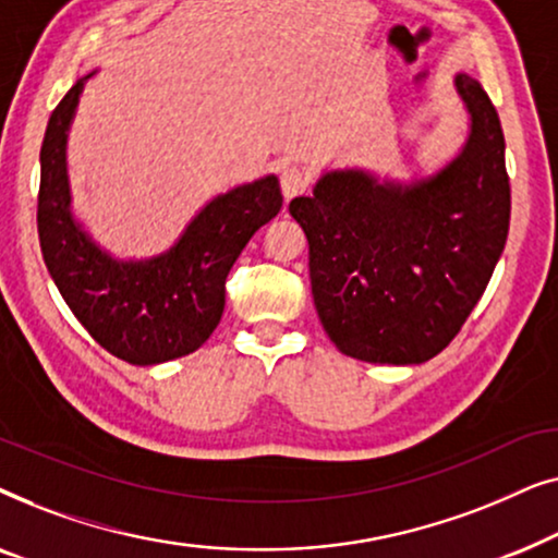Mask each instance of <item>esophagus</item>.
<instances>
[{"label":"esophagus","instance_id":"obj_1","mask_svg":"<svg viewBox=\"0 0 558 558\" xmlns=\"http://www.w3.org/2000/svg\"><path fill=\"white\" fill-rule=\"evenodd\" d=\"M279 182H281V193H284L287 201L302 195L304 187H307V178H304L296 167H284V170L279 172Z\"/></svg>","mask_w":558,"mask_h":558}]
</instances>
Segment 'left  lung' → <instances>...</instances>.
Instances as JSON below:
<instances>
[{"mask_svg":"<svg viewBox=\"0 0 558 558\" xmlns=\"http://www.w3.org/2000/svg\"><path fill=\"white\" fill-rule=\"evenodd\" d=\"M460 157L411 185L361 170L327 172L289 213L310 243L325 332L365 363L409 365L441 353L475 310L506 248L510 182L498 111L468 73Z\"/></svg>","mask_w":558,"mask_h":558,"instance_id":"1","label":"left lung"}]
</instances>
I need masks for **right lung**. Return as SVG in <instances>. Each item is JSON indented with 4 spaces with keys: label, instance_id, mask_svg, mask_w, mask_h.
Wrapping results in <instances>:
<instances>
[{
    "label": "right lung",
    "instance_id": "1",
    "mask_svg": "<svg viewBox=\"0 0 558 558\" xmlns=\"http://www.w3.org/2000/svg\"><path fill=\"white\" fill-rule=\"evenodd\" d=\"M75 83L50 113L40 149L37 233L50 277L98 345L132 365L193 353L210 338L226 307V279L251 235L281 210L274 174L218 195L182 239L147 262L104 254L71 216L65 142L78 96Z\"/></svg>",
    "mask_w": 558,
    "mask_h": 558
}]
</instances>
